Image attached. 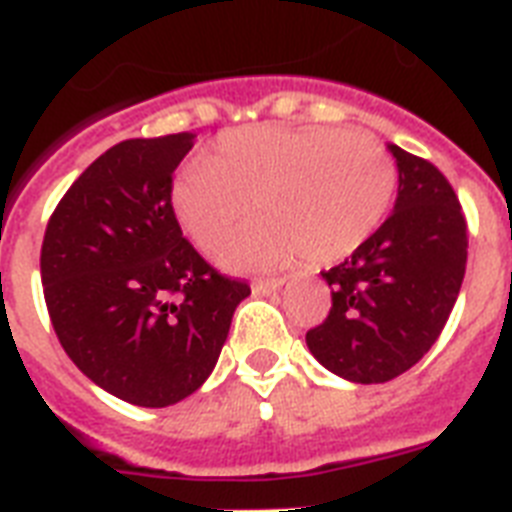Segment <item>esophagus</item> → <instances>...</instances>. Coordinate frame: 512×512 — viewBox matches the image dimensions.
Listing matches in <instances>:
<instances>
[{"label":"esophagus","mask_w":512,"mask_h":512,"mask_svg":"<svg viewBox=\"0 0 512 512\" xmlns=\"http://www.w3.org/2000/svg\"><path fill=\"white\" fill-rule=\"evenodd\" d=\"M282 285H285V280H282V277H266V280L253 282V293H256V295L274 293V290H280Z\"/></svg>","instance_id":"esophagus-1"}]
</instances>
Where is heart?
<instances>
[{
  "label": "heart",
  "mask_w": 512,
  "mask_h": 512,
  "mask_svg": "<svg viewBox=\"0 0 512 512\" xmlns=\"http://www.w3.org/2000/svg\"><path fill=\"white\" fill-rule=\"evenodd\" d=\"M398 190V164L369 133L340 128H259L219 138L172 183V211L201 248L266 219L217 248L219 264L277 266L345 259L382 225Z\"/></svg>",
  "instance_id": "heart-1"
}]
</instances>
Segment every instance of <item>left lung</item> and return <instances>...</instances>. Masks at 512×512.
<instances>
[{
	"label": "left lung",
	"mask_w": 512,
	"mask_h": 512,
	"mask_svg": "<svg viewBox=\"0 0 512 512\" xmlns=\"http://www.w3.org/2000/svg\"><path fill=\"white\" fill-rule=\"evenodd\" d=\"M395 211L350 259L322 272L332 308L306 345L337 377L379 384L429 353L458 301L468 259L466 217L447 177L400 146Z\"/></svg>",
	"instance_id": "left-lung-1"
}]
</instances>
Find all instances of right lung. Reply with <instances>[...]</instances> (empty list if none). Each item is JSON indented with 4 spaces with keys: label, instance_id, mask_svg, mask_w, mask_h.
Segmentation results:
<instances>
[{
    "label": "right lung",
    "instance_id": "add662e5",
    "mask_svg": "<svg viewBox=\"0 0 512 512\" xmlns=\"http://www.w3.org/2000/svg\"><path fill=\"white\" fill-rule=\"evenodd\" d=\"M193 133L130 138L70 185L46 225L41 282L70 361L125 403L164 408L217 366L251 287L206 264L172 211Z\"/></svg>",
    "mask_w": 512,
    "mask_h": 512
}]
</instances>
